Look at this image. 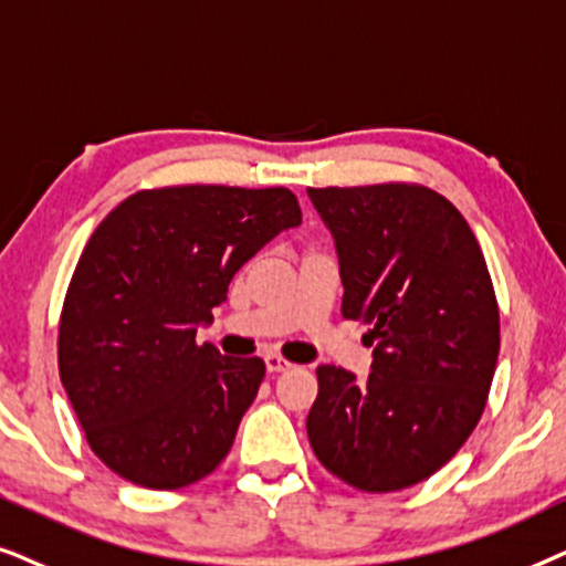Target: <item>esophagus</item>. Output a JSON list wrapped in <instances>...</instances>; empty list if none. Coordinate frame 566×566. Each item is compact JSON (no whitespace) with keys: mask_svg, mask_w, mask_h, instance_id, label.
Segmentation results:
<instances>
[{"mask_svg":"<svg viewBox=\"0 0 566 566\" xmlns=\"http://www.w3.org/2000/svg\"><path fill=\"white\" fill-rule=\"evenodd\" d=\"M263 361H266V370L269 373H284V370H290V367H292V361H287L284 357H279V354H266V357H263Z\"/></svg>","mask_w":566,"mask_h":566,"instance_id":"1","label":"esophagus"}]
</instances>
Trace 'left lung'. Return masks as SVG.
<instances>
[{"instance_id": "left-lung-1", "label": "left lung", "mask_w": 566, "mask_h": 566, "mask_svg": "<svg viewBox=\"0 0 566 566\" xmlns=\"http://www.w3.org/2000/svg\"><path fill=\"white\" fill-rule=\"evenodd\" d=\"M336 240L342 315L361 321L373 373L321 365L307 440L359 492H398L440 471L484 413L500 307L463 214L419 184L307 188Z\"/></svg>"}]
</instances>
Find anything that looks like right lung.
<instances>
[{"label": "right lung", "mask_w": 566, "mask_h": 566, "mask_svg": "<svg viewBox=\"0 0 566 566\" xmlns=\"http://www.w3.org/2000/svg\"><path fill=\"white\" fill-rule=\"evenodd\" d=\"M300 222L290 188L196 184L132 193L97 224L64 297L59 375L113 473L170 492L224 461L266 365L199 346L196 326Z\"/></svg>", "instance_id": "obj_1"}]
</instances>
